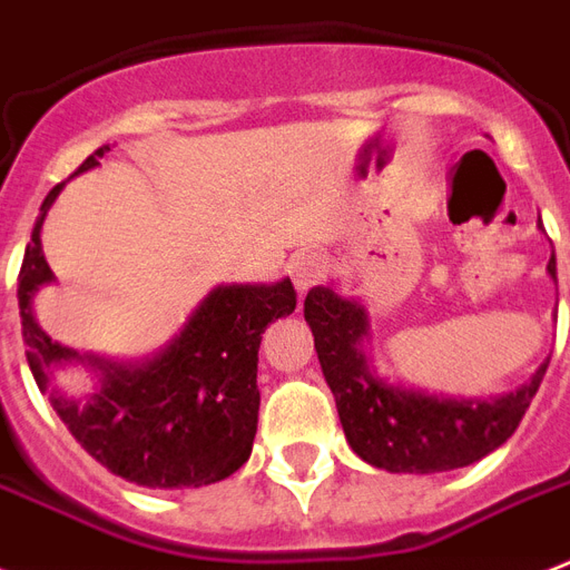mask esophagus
<instances>
[{
  "label": "esophagus",
  "mask_w": 570,
  "mask_h": 570,
  "mask_svg": "<svg viewBox=\"0 0 570 570\" xmlns=\"http://www.w3.org/2000/svg\"><path fill=\"white\" fill-rule=\"evenodd\" d=\"M286 272H289V277H293L298 295H304L311 286L320 284L322 259L316 257V254H298V257H293V263H289Z\"/></svg>",
  "instance_id": "obj_1"
}]
</instances>
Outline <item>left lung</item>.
Masks as SVG:
<instances>
[{
    "mask_svg": "<svg viewBox=\"0 0 570 570\" xmlns=\"http://www.w3.org/2000/svg\"><path fill=\"white\" fill-rule=\"evenodd\" d=\"M548 268L557 275L553 259ZM304 320L352 450L390 473H441L485 459L521 425L550 364L544 361L527 384L505 396H429L393 387L370 370L361 346L366 313L357 302L316 286L304 298Z\"/></svg>",
    "mask_w": 570,
    "mask_h": 570,
    "instance_id": "obj_1",
    "label": "left lung"
}]
</instances>
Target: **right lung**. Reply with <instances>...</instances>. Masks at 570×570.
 <instances>
[{"label":"right lung","instance_id":"add662e5","mask_svg":"<svg viewBox=\"0 0 570 570\" xmlns=\"http://www.w3.org/2000/svg\"><path fill=\"white\" fill-rule=\"evenodd\" d=\"M109 147L94 150L88 171ZM76 171V174H79ZM65 189L43 197L20 268L22 340L38 387L82 443L88 455L115 476L145 488H200L222 482L248 461L257 434V348L268 322L295 311V286H218L191 313L180 337L147 364H111L79 355L47 337L31 316V295L52 281L40 224ZM82 360L104 373L101 390L88 400H67L51 390V370Z\"/></svg>","mask_w":570,"mask_h":570}]
</instances>
